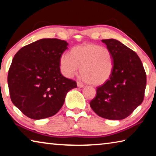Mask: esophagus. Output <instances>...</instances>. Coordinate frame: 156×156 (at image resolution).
I'll list each match as a JSON object with an SVG mask.
<instances>
[{
    "instance_id": "obj_1",
    "label": "esophagus",
    "mask_w": 156,
    "mask_h": 156,
    "mask_svg": "<svg viewBox=\"0 0 156 156\" xmlns=\"http://www.w3.org/2000/svg\"><path fill=\"white\" fill-rule=\"evenodd\" d=\"M77 86L78 87H84V84H83V83H81L80 82H79V81H78L77 82Z\"/></svg>"
}]
</instances>
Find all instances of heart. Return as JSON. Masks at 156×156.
<instances>
[{
  "label": "heart",
  "instance_id": "b5f03b06",
  "mask_svg": "<svg viewBox=\"0 0 156 156\" xmlns=\"http://www.w3.org/2000/svg\"><path fill=\"white\" fill-rule=\"evenodd\" d=\"M63 54L60 68L63 75L71 78L80 68L82 78L93 85H101L109 80L113 70V56L105 47L86 43L73 47L70 54Z\"/></svg>",
  "mask_w": 156,
  "mask_h": 156
}]
</instances>
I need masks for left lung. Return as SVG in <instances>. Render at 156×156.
<instances>
[{
	"instance_id": "8db88e82",
	"label": "left lung",
	"mask_w": 156,
	"mask_h": 156,
	"mask_svg": "<svg viewBox=\"0 0 156 156\" xmlns=\"http://www.w3.org/2000/svg\"><path fill=\"white\" fill-rule=\"evenodd\" d=\"M113 56V70L106 83L96 88L90 102L94 112L109 120H122L144 100L146 72L136 53L115 39L102 40Z\"/></svg>"
}]
</instances>
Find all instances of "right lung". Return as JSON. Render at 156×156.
Wrapping results in <instances>:
<instances>
[{"label":"right lung","instance_id":"1","mask_svg":"<svg viewBox=\"0 0 156 156\" xmlns=\"http://www.w3.org/2000/svg\"><path fill=\"white\" fill-rule=\"evenodd\" d=\"M68 44L58 38H43L15 54L7 76L9 95L28 118L39 120L55 115L67 92L77 87L75 80L60 73V58Z\"/></svg>","mask_w":156,"mask_h":156}]
</instances>
